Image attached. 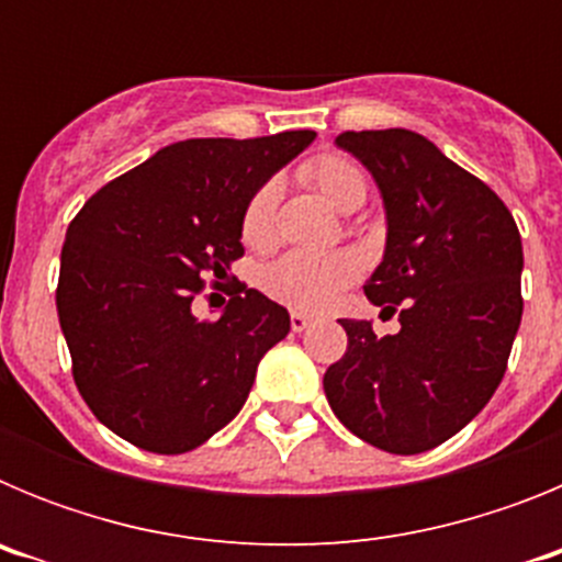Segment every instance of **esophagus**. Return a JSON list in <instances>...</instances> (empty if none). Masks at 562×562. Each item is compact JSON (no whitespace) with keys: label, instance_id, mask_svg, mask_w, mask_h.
<instances>
[{"label":"esophagus","instance_id":"esophagus-1","mask_svg":"<svg viewBox=\"0 0 562 562\" xmlns=\"http://www.w3.org/2000/svg\"><path fill=\"white\" fill-rule=\"evenodd\" d=\"M310 324H312V317L306 315V312H297V310H295V312H292V315H290L292 331H304Z\"/></svg>","mask_w":562,"mask_h":562}]
</instances>
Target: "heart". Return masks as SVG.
<instances>
[{"label": "heart", "mask_w": 562, "mask_h": 562, "mask_svg": "<svg viewBox=\"0 0 562 562\" xmlns=\"http://www.w3.org/2000/svg\"><path fill=\"white\" fill-rule=\"evenodd\" d=\"M306 180L324 193L337 211H351L366 202L369 182L355 160L342 154H324L306 166ZM276 186H265L250 200L241 222V236L250 247L276 241ZM362 272V261L351 250H290L265 270L261 284L276 301L292 310L317 312L329 306Z\"/></svg>", "instance_id": "b5f03b06"}]
</instances>
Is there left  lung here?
Returning <instances> with one entry per match:
<instances>
[{
	"instance_id": "left-lung-1",
	"label": "left lung",
	"mask_w": 562,
	"mask_h": 562,
	"mask_svg": "<svg viewBox=\"0 0 562 562\" xmlns=\"http://www.w3.org/2000/svg\"><path fill=\"white\" fill-rule=\"evenodd\" d=\"M335 146L369 168L385 207V252L366 295L400 312L376 337L342 317L349 349L324 374L337 419L396 456L436 448L484 408L504 380L524 301L513 213L479 177L408 128L342 132Z\"/></svg>"
}]
</instances>
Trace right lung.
<instances>
[{
  "instance_id": "add662e5",
  "label": "right lung",
  "mask_w": 562,
  "mask_h": 562,
  "mask_svg": "<svg viewBox=\"0 0 562 562\" xmlns=\"http://www.w3.org/2000/svg\"><path fill=\"white\" fill-rule=\"evenodd\" d=\"M315 140H182L103 186L67 231L58 321L89 411L148 453L200 448L241 411L290 312L238 286L216 321L191 312L205 278L245 256L241 222L258 188Z\"/></svg>"
}]
</instances>
